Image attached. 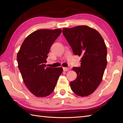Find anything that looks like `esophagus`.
<instances>
[{"instance_id": "1", "label": "esophagus", "mask_w": 123, "mask_h": 123, "mask_svg": "<svg viewBox=\"0 0 123 123\" xmlns=\"http://www.w3.org/2000/svg\"><path fill=\"white\" fill-rule=\"evenodd\" d=\"M63 69L64 71H69V68H67V67H63Z\"/></svg>"}]
</instances>
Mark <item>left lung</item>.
<instances>
[{
	"label": "left lung",
	"mask_w": 123,
	"mask_h": 123,
	"mask_svg": "<svg viewBox=\"0 0 123 123\" xmlns=\"http://www.w3.org/2000/svg\"><path fill=\"white\" fill-rule=\"evenodd\" d=\"M62 33L74 54L81 56V66L73 68L77 74L70 82L72 90L85 97L93 93L100 85L107 66V48L98 31L87 26L64 28Z\"/></svg>",
	"instance_id": "left-lung-1"
}]
</instances>
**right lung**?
<instances>
[{"label":"right lung","instance_id":"obj_1","mask_svg":"<svg viewBox=\"0 0 123 123\" xmlns=\"http://www.w3.org/2000/svg\"><path fill=\"white\" fill-rule=\"evenodd\" d=\"M61 32V29L36 31L25 39L17 53L18 68L25 85L39 97L53 92L63 71L62 68H46L45 64L49 49Z\"/></svg>","mask_w":123,"mask_h":123}]
</instances>
